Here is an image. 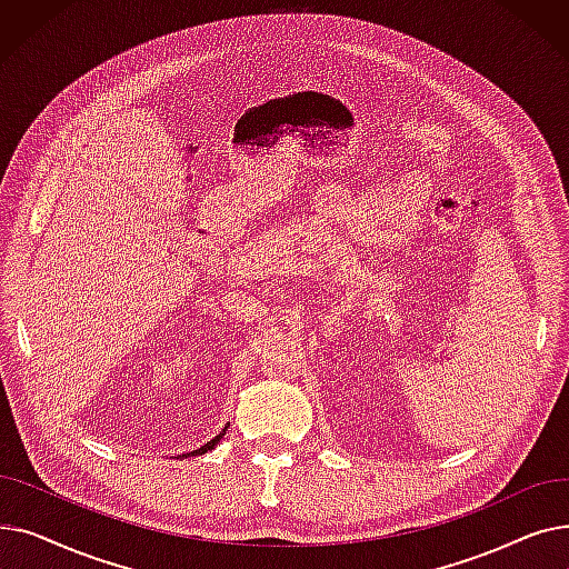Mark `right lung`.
<instances>
[{
	"label": "right lung",
	"instance_id": "right-lung-1",
	"mask_svg": "<svg viewBox=\"0 0 569 569\" xmlns=\"http://www.w3.org/2000/svg\"><path fill=\"white\" fill-rule=\"evenodd\" d=\"M223 433H226V429H223V431H221V433H219L217 438H212V440H209L207 445H202V447H200V450H196V452H191V455H204L207 450H214V445H217V442H219V440L223 438Z\"/></svg>",
	"mask_w": 569,
	"mask_h": 569
}]
</instances>
